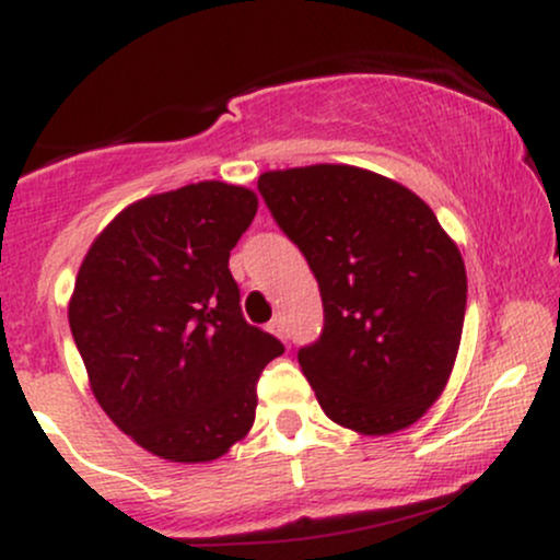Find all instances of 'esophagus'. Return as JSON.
<instances>
[{
	"label": "esophagus",
	"instance_id": "1",
	"mask_svg": "<svg viewBox=\"0 0 560 560\" xmlns=\"http://www.w3.org/2000/svg\"><path fill=\"white\" fill-rule=\"evenodd\" d=\"M268 329H271V334H276V337H279V339H287V326H284V318H281V316L271 318Z\"/></svg>",
	"mask_w": 560,
	"mask_h": 560
}]
</instances>
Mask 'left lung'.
I'll return each instance as SVG.
<instances>
[{
  "mask_svg": "<svg viewBox=\"0 0 560 560\" xmlns=\"http://www.w3.org/2000/svg\"><path fill=\"white\" fill-rule=\"evenodd\" d=\"M258 189L316 276L324 329L298 361L339 427L389 434L445 389L466 266L421 197L352 165L268 171Z\"/></svg>",
  "mask_w": 560,
  "mask_h": 560,
  "instance_id": "obj_1",
  "label": "left lung"
}]
</instances>
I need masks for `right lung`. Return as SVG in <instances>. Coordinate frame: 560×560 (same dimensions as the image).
<instances>
[{
	"instance_id": "right-lung-1",
	"label": "right lung",
	"mask_w": 560,
	"mask_h": 560,
	"mask_svg": "<svg viewBox=\"0 0 560 560\" xmlns=\"http://www.w3.org/2000/svg\"><path fill=\"white\" fill-rule=\"evenodd\" d=\"M258 213L244 186L199 182L128 205L81 262L68 320L96 402L176 464L249 432L284 345L242 316L229 255Z\"/></svg>"
}]
</instances>
